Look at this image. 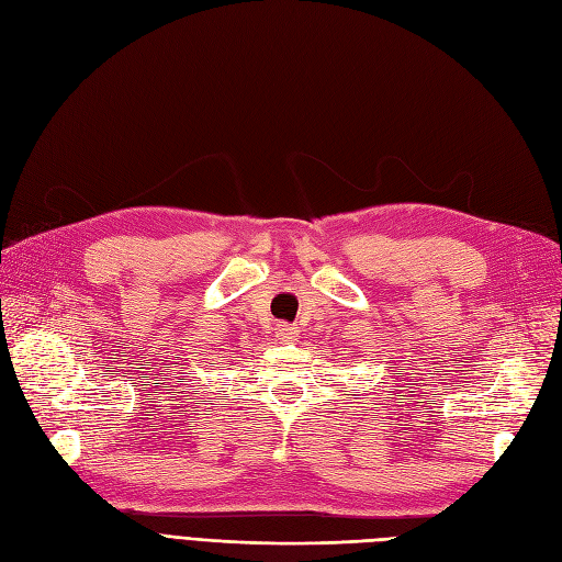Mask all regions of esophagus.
Wrapping results in <instances>:
<instances>
[{"label":"esophagus","instance_id":"34e87169","mask_svg":"<svg viewBox=\"0 0 562 562\" xmlns=\"http://www.w3.org/2000/svg\"><path fill=\"white\" fill-rule=\"evenodd\" d=\"M274 330H277V340H281V342H297V338H300V330L295 326L279 324Z\"/></svg>","mask_w":562,"mask_h":562}]
</instances>
